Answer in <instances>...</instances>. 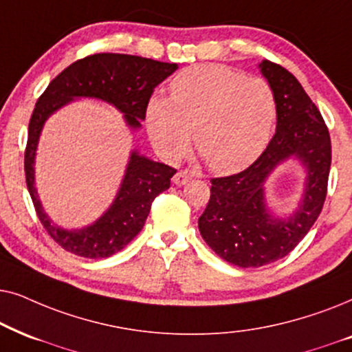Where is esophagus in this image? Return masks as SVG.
<instances>
[{
  "label": "esophagus",
  "instance_id": "1",
  "mask_svg": "<svg viewBox=\"0 0 352 352\" xmlns=\"http://www.w3.org/2000/svg\"><path fill=\"white\" fill-rule=\"evenodd\" d=\"M195 177V173L193 172H190V170H179L175 173V175H173V184L175 185H179V186H182V185H185L186 182L188 180H191Z\"/></svg>",
  "mask_w": 352,
  "mask_h": 352
}]
</instances>
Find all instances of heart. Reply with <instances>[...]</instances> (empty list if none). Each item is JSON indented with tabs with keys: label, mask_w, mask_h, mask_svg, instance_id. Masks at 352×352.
Masks as SVG:
<instances>
[{
	"label": "heart",
	"mask_w": 352,
	"mask_h": 352,
	"mask_svg": "<svg viewBox=\"0 0 352 352\" xmlns=\"http://www.w3.org/2000/svg\"><path fill=\"white\" fill-rule=\"evenodd\" d=\"M277 104L269 83L223 65L186 69L170 83V98L154 95L146 129L154 148L177 159L190 146L217 173L251 166L269 144Z\"/></svg>",
	"instance_id": "heart-1"
}]
</instances>
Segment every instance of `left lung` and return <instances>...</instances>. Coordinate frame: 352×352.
Instances as JSON below:
<instances>
[{"label": "left lung", "instance_id": "8db88e82", "mask_svg": "<svg viewBox=\"0 0 352 352\" xmlns=\"http://www.w3.org/2000/svg\"><path fill=\"white\" fill-rule=\"evenodd\" d=\"M277 104V130L246 170L210 180V199L198 220L203 240L233 265L261 267L282 259L307 235L323 208L331 164L329 129L296 77L262 60ZM294 158L307 170L303 198L293 214H274L263 185L280 163Z\"/></svg>", "mask_w": 352, "mask_h": 352}]
</instances>
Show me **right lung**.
Returning a JSON list of instances; mask_svg holds the SVG:
<instances>
[{"label":"right lung","instance_id":"1","mask_svg":"<svg viewBox=\"0 0 352 352\" xmlns=\"http://www.w3.org/2000/svg\"><path fill=\"white\" fill-rule=\"evenodd\" d=\"M177 67V64L140 56L93 54L64 69L38 98L30 117L23 161L27 188L45 230L65 251L88 259H102L124 250L142 232L154 198L170 186V179L177 170L133 149L109 209L88 227L67 230L48 217L35 188V156L45 122L70 101L91 98L109 102L124 114L130 129L138 130L146 117V106L154 88Z\"/></svg>","mask_w":352,"mask_h":352}]
</instances>
